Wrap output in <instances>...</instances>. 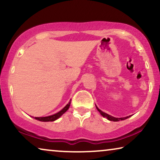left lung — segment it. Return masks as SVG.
<instances>
[{
    "label": "left lung",
    "mask_w": 160,
    "mask_h": 160,
    "mask_svg": "<svg viewBox=\"0 0 160 160\" xmlns=\"http://www.w3.org/2000/svg\"><path fill=\"white\" fill-rule=\"evenodd\" d=\"M96 108L98 109V111H99V112L100 113V114H101L102 117H106L107 119H108V120H110V121H113V122H118V121H120V120H124V119H128V118L130 117V116H128V117H123V118H116V117H112V116H110L108 114H107V113L102 112V111H100L99 108H98L97 106H96Z\"/></svg>",
    "instance_id": "1"
}]
</instances>
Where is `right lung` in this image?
I'll list each match as a JSON object with an SVG mask.
<instances>
[{
	"instance_id": "obj_1",
	"label": "right lung",
	"mask_w": 160,
	"mask_h": 160,
	"mask_svg": "<svg viewBox=\"0 0 160 160\" xmlns=\"http://www.w3.org/2000/svg\"><path fill=\"white\" fill-rule=\"evenodd\" d=\"M71 100H70L66 106H65L64 108L62 109V110H61L60 111H59L58 113H55V114L49 116V117H34V119H36L38 120V121H41V122H53V121H55L56 119H58V118H60L61 116L63 114V113L66 112V111H68V109L69 108L70 105H71Z\"/></svg>"
}]
</instances>
